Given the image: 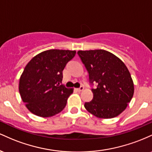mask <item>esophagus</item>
I'll list each match as a JSON object with an SVG mask.
<instances>
[{
  "label": "esophagus",
  "mask_w": 152,
  "mask_h": 152,
  "mask_svg": "<svg viewBox=\"0 0 152 152\" xmlns=\"http://www.w3.org/2000/svg\"><path fill=\"white\" fill-rule=\"evenodd\" d=\"M76 90L78 91H83V86H80L79 88H76Z\"/></svg>",
  "instance_id": "34e87169"
}]
</instances>
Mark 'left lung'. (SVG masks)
<instances>
[{"mask_svg": "<svg viewBox=\"0 0 152 152\" xmlns=\"http://www.w3.org/2000/svg\"><path fill=\"white\" fill-rule=\"evenodd\" d=\"M78 56L88 73L93 99L84 106L102 118H114L126 108L134 95V83L125 64L105 50H78Z\"/></svg>", "mask_w": 152, "mask_h": 152, "instance_id": "obj_1", "label": "left lung"}]
</instances>
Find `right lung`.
I'll return each instance as SVG.
<instances>
[{
	"label": "right lung",
	"mask_w": 152,
	"mask_h": 152,
	"mask_svg": "<svg viewBox=\"0 0 152 152\" xmlns=\"http://www.w3.org/2000/svg\"><path fill=\"white\" fill-rule=\"evenodd\" d=\"M75 55V50L50 49L36 55L26 65L19 93L31 113L50 117L65 108L73 89L61 84L62 72Z\"/></svg>",
	"instance_id": "add662e5"
}]
</instances>
